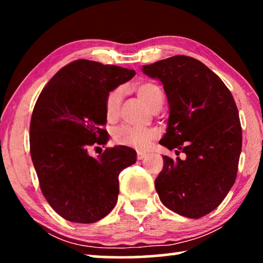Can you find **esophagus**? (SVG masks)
I'll return each instance as SVG.
<instances>
[{"instance_id":"34e87169","label":"esophagus","mask_w":263,"mask_h":263,"mask_svg":"<svg viewBox=\"0 0 263 263\" xmlns=\"http://www.w3.org/2000/svg\"><path fill=\"white\" fill-rule=\"evenodd\" d=\"M146 157H147V154L144 153V152H138V153H137L138 160H142V159H145Z\"/></svg>"}]
</instances>
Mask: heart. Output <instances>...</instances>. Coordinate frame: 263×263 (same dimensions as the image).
Wrapping results in <instances>:
<instances>
[{"instance_id": "1", "label": "heart", "mask_w": 263, "mask_h": 263, "mask_svg": "<svg viewBox=\"0 0 263 263\" xmlns=\"http://www.w3.org/2000/svg\"><path fill=\"white\" fill-rule=\"evenodd\" d=\"M137 95L147 104L151 109L154 110L158 106L162 105L163 94L159 86L153 82H140L135 87ZM122 89H114L105 99L104 110L105 117L109 122H114L119 115V108L122 103ZM159 137V130L155 127H137L124 124L116 127L112 132V138L116 144L127 146L136 149H146L149 147L154 139Z\"/></svg>"}]
</instances>
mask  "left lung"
Segmentation results:
<instances>
[{
    "instance_id": "1",
    "label": "left lung",
    "mask_w": 263,
    "mask_h": 263,
    "mask_svg": "<svg viewBox=\"0 0 263 263\" xmlns=\"http://www.w3.org/2000/svg\"><path fill=\"white\" fill-rule=\"evenodd\" d=\"M142 72L162 82L168 100L160 144L185 154L164 155L155 189L169 210L197 219L215 210L235 182L242 146L238 108L220 78L191 57L145 65Z\"/></svg>"
}]
</instances>
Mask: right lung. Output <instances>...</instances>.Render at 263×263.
I'll return each instance as SVG.
<instances>
[{"instance_id":"obj_1","label":"right lung","mask_w":263,"mask_h":263,"mask_svg":"<svg viewBox=\"0 0 263 263\" xmlns=\"http://www.w3.org/2000/svg\"><path fill=\"white\" fill-rule=\"evenodd\" d=\"M132 69L80 59L66 65L43 89L30 124V153L39 185L58 215L90 224L115 208L118 176L137 161L126 146L105 148L97 158L92 146L105 145V99L131 80Z\"/></svg>"}]
</instances>
